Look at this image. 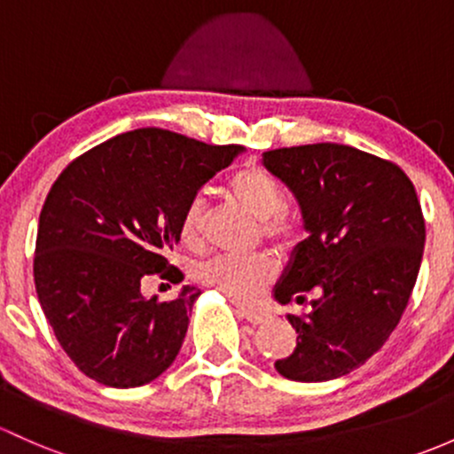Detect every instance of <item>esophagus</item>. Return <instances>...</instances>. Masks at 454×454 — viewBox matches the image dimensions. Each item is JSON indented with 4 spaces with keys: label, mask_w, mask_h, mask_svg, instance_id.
Returning a JSON list of instances; mask_svg holds the SVG:
<instances>
[{
    "label": "esophagus",
    "mask_w": 454,
    "mask_h": 454,
    "mask_svg": "<svg viewBox=\"0 0 454 454\" xmlns=\"http://www.w3.org/2000/svg\"><path fill=\"white\" fill-rule=\"evenodd\" d=\"M239 317L246 319V322H250V324H263V322H267V317H270V315H267L265 311H261V309L241 307Z\"/></svg>",
    "instance_id": "1"
}]
</instances>
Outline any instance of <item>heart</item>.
Here are the masks:
<instances>
[{"instance_id": "1", "label": "heart", "mask_w": 454, "mask_h": 454, "mask_svg": "<svg viewBox=\"0 0 454 454\" xmlns=\"http://www.w3.org/2000/svg\"><path fill=\"white\" fill-rule=\"evenodd\" d=\"M228 193L252 217L261 219V232L274 246L289 247L300 237L298 219L285 208V191L263 167L247 165L231 176ZM204 226V202L193 198L180 217V237L187 246L200 243ZM200 283L237 302L254 300L274 278V263L265 254H222L202 261L195 270Z\"/></svg>"}]
</instances>
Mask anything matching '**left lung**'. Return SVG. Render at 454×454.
I'll list each match as a JSON object with an SVG mask.
<instances>
[{"instance_id": "obj_1", "label": "left lung", "mask_w": 454, "mask_h": 454, "mask_svg": "<svg viewBox=\"0 0 454 454\" xmlns=\"http://www.w3.org/2000/svg\"><path fill=\"white\" fill-rule=\"evenodd\" d=\"M263 165L294 193L309 232L274 298L315 294L311 313L287 315L298 341L274 365L298 383L340 379L383 348L411 298L427 237L416 189L398 165L340 143L270 150Z\"/></svg>"}]
</instances>
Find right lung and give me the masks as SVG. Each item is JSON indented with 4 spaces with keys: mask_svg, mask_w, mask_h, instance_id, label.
<instances>
[{
    "mask_svg": "<svg viewBox=\"0 0 454 454\" xmlns=\"http://www.w3.org/2000/svg\"><path fill=\"white\" fill-rule=\"evenodd\" d=\"M241 145L139 128L65 167L38 217L35 285L47 322L80 372L108 387H141L174 364L200 291L159 302L150 276L180 283L167 252L184 207Z\"/></svg>",
    "mask_w": 454,
    "mask_h": 454,
    "instance_id": "obj_1",
    "label": "right lung"
}]
</instances>
